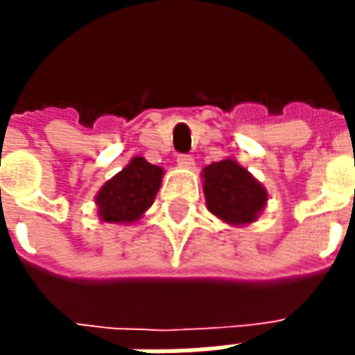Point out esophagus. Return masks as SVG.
Here are the masks:
<instances>
[{
  "label": "esophagus",
  "mask_w": 355,
  "mask_h": 355,
  "mask_svg": "<svg viewBox=\"0 0 355 355\" xmlns=\"http://www.w3.org/2000/svg\"><path fill=\"white\" fill-rule=\"evenodd\" d=\"M177 163L180 165V167H192L193 157L190 154H178L177 155Z\"/></svg>",
  "instance_id": "34e87169"
}]
</instances>
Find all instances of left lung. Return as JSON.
Instances as JSON below:
<instances>
[{
    "label": "left lung",
    "instance_id": "obj_1",
    "mask_svg": "<svg viewBox=\"0 0 355 355\" xmlns=\"http://www.w3.org/2000/svg\"><path fill=\"white\" fill-rule=\"evenodd\" d=\"M209 211L224 223L247 224L257 220L266 201V190L251 173L234 159H223L203 169Z\"/></svg>",
    "mask_w": 355,
    "mask_h": 355
}]
</instances>
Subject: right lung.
I'll list each match as a JSON object with an SVG mask.
<instances>
[{
	"mask_svg": "<svg viewBox=\"0 0 355 355\" xmlns=\"http://www.w3.org/2000/svg\"><path fill=\"white\" fill-rule=\"evenodd\" d=\"M163 169L148 163L144 157H135L121 173L102 186L96 196L98 215L106 223H132L140 218L152 203Z\"/></svg>",
	"mask_w": 355,
	"mask_h": 355,
	"instance_id": "right-lung-1",
	"label": "right lung"
}]
</instances>
